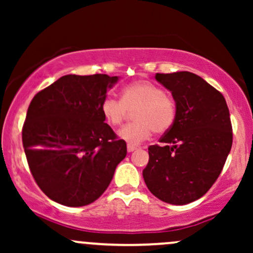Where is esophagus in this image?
Listing matches in <instances>:
<instances>
[{
	"label": "esophagus",
	"instance_id": "1",
	"mask_svg": "<svg viewBox=\"0 0 253 253\" xmlns=\"http://www.w3.org/2000/svg\"><path fill=\"white\" fill-rule=\"evenodd\" d=\"M134 150H136V147L135 146H133V145H127V151H128V152H133V151Z\"/></svg>",
	"mask_w": 253,
	"mask_h": 253
}]
</instances>
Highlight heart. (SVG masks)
I'll use <instances>...</instances> for the list:
<instances>
[{"label":"heart","mask_w":253,"mask_h":253,"mask_svg":"<svg viewBox=\"0 0 253 253\" xmlns=\"http://www.w3.org/2000/svg\"><path fill=\"white\" fill-rule=\"evenodd\" d=\"M104 120L118 127L134 110V123L126 125L119 135L129 145H138L149 139L152 132L163 134L175 124L177 103L162 86L149 81H135L121 90L120 100L106 96L100 106Z\"/></svg>","instance_id":"obj_1"}]
</instances>
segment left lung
Here are the masks:
<instances>
[{
  "label": "left lung",
  "instance_id": "left-lung-1",
  "mask_svg": "<svg viewBox=\"0 0 253 253\" xmlns=\"http://www.w3.org/2000/svg\"><path fill=\"white\" fill-rule=\"evenodd\" d=\"M177 103V118L149 146L143 171L151 193L163 202L187 205L205 195L221 173L233 141L225 97L193 72L156 74Z\"/></svg>",
  "mask_w": 253,
  "mask_h": 253
}]
</instances>
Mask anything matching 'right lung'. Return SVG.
I'll list each match as a JSON object with an SVG mask.
<instances>
[{"label":"right lung","instance_id":"obj_1","mask_svg":"<svg viewBox=\"0 0 253 253\" xmlns=\"http://www.w3.org/2000/svg\"><path fill=\"white\" fill-rule=\"evenodd\" d=\"M117 76L66 75L31 101L22 126L38 187L60 205L82 207L108 188L127 147L104 123L101 102Z\"/></svg>","mask_w":253,"mask_h":253}]
</instances>
